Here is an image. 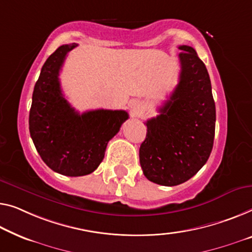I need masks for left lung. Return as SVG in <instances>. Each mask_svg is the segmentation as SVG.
<instances>
[{"mask_svg": "<svg viewBox=\"0 0 252 252\" xmlns=\"http://www.w3.org/2000/svg\"><path fill=\"white\" fill-rule=\"evenodd\" d=\"M179 84L159 114L146 121L139 149L149 181L173 187L188 181L207 162L215 137L216 110L206 65L192 47L179 46Z\"/></svg>", "mask_w": 252, "mask_h": 252, "instance_id": "1", "label": "left lung"}]
</instances>
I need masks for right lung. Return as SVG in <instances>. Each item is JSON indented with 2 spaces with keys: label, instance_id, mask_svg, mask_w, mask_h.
<instances>
[{
  "label": "right lung",
  "instance_id": "1",
  "mask_svg": "<svg viewBox=\"0 0 252 252\" xmlns=\"http://www.w3.org/2000/svg\"><path fill=\"white\" fill-rule=\"evenodd\" d=\"M77 44L62 45L48 56L32 93L29 131L44 163L66 176L90 174L102 163L107 142L129 115L121 110L80 114L63 96L60 71Z\"/></svg>",
  "mask_w": 252,
  "mask_h": 252
}]
</instances>
